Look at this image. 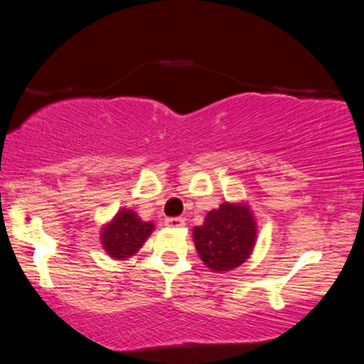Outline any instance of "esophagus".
<instances>
[{
	"instance_id": "esophagus-1",
	"label": "esophagus",
	"mask_w": 364,
	"mask_h": 364,
	"mask_svg": "<svg viewBox=\"0 0 364 364\" xmlns=\"http://www.w3.org/2000/svg\"><path fill=\"white\" fill-rule=\"evenodd\" d=\"M166 225L167 227H172V228L183 227V225H186V218H182V217H168V218H166Z\"/></svg>"
}]
</instances>
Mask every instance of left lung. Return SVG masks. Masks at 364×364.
Wrapping results in <instances>:
<instances>
[{
    "label": "left lung",
    "mask_w": 364,
    "mask_h": 364,
    "mask_svg": "<svg viewBox=\"0 0 364 364\" xmlns=\"http://www.w3.org/2000/svg\"><path fill=\"white\" fill-rule=\"evenodd\" d=\"M257 222L245 202H223L207 213L203 225L193 228L198 257L212 272H230L252 255Z\"/></svg>",
    "instance_id": "1"
}]
</instances>
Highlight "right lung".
Here are the masks:
<instances>
[{
    "label": "right lung",
    "mask_w": 364,
    "mask_h": 364,
    "mask_svg": "<svg viewBox=\"0 0 364 364\" xmlns=\"http://www.w3.org/2000/svg\"><path fill=\"white\" fill-rule=\"evenodd\" d=\"M154 230L152 222H144L131 208H121L101 230L104 250L114 260H126L136 255Z\"/></svg>",
    "instance_id": "obj_1"
}]
</instances>
